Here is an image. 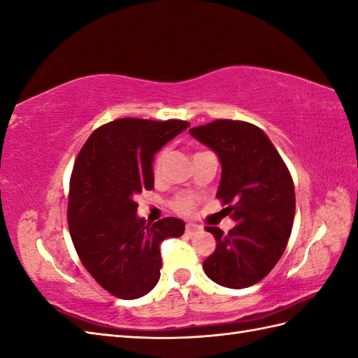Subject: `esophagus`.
<instances>
[{
  "instance_id": "34e87169",
  "label": "esophagus",
  "mask_w": 358,
  "mask_h": 358,
  "mask_svg": "<svg viewBox=\"0 0 358 358\" xmlns=\"http://www.w3.org/2000/svg\"><path fill=\"white\" fill-rule=\"evenodd\" d=\"M201 231V226L199 224H194V223H187L186 224V234L187 235H195L196 232Z\"/></svg>"
}]
</instances>
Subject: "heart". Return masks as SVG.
<instances>
[{
  "mask_svg": "<svg viewBox=\"0 0 358 358\" xmlns=\"http://www.w3.org/2000/svg\"><path fill=\"white\" fill-rule=\"evenodd\" d=\"M164 157H166V152H162V154L157 157L155 164H154L155 175H158L159 171H162ZM195 206H196V199H195L194 195H189V194L178 195L177 199H175L173 203H172L173 210H177L178 214H181V215H191L192 212L195 210Z\"/></svg>",
  "mask_w": 358,
  "mask_h": 358,
  "instance_id": "b5f03b06",
  "label": "heart"
}]
</instances>
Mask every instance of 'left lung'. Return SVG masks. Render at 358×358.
<instances>
[{"label":"left lung","instance_id":"1","mask_svg":"<svg viewBox=\"0 0 358 358\" xmlns=\"http://www.w3.org/2000/svg\"><path fill=\"white\" fill-rule=\"evenodd\" d=\"M215 152L222 163L217 199L227 204L235 223L215 237V252L203 263L217 285L249 287L263 280L283 255L295 215L294 181L283 158L260 127L246 121L215 120L189 129Z\"/></svg>","mask_w":358,"mask_h":358}]
</instances>
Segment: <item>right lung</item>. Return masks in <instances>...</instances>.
<instances>
[{
  "instance_id": "add662e5",
  "label": "right lung",
  "mask_w": 358,
  "mask_h": 358,
  "mask_svg": "<svg viewBox=\"0 0 358 358\" xmlns=\"http://www.w3.org/2000/svg\"><path fill=\"white\" fill-rule=\"evenodd\" d=\"M191 124L183 120L120 118L92 132L71 175L67 223L83 266L123 300L146 295L162 269L159 245L181 237L185 222L136 217V195L154 189V155Z\"/></svg>"
}]
</instances>
